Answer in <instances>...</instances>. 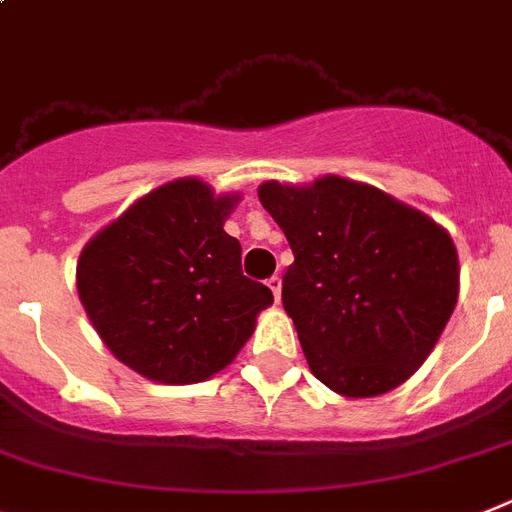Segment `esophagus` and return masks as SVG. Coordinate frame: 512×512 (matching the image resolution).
<instances>
[{
	"instance_id": "obj_1",
	"label": "esophagus",
	"mask_w": 512,
	"mask_h": 512,
	"mask_svg": "<svg viewBox=\"0 0 512 512\" xmlns=\"http://www.w3.org/2000/svg\"><path fill=\"white\" fill-rule=\"evenodd\" d=\"M266 285H269V290L274 292V300L279 303V298H282V277H277V274H274V277H269V282H266Z\"/></svg>"
}]
</instances>
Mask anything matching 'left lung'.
<instances>
[{
  "instance_id": "8db88e82",
  "label": "left lung",
  "mask_w": 512,
  "mask_h": 512,
  "mask_svg": "<svg viewBox=\"0 0 512 512\" xmlns=\"http://www.w3.org/2000/svg\"><path fill=\"white\" fill-rule=\"evenodd\" d=\"M259 199L295 253L282 305L310 373L349 399L412 378L456 308L451 235L419 209L339 176L266 181Z\"/></svg>"
}]
</instances>
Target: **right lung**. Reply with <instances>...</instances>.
Segmentation results:
<instances>
[{"label":"right lung","mask_w":512,"mask_h":512,"mask_svg":"<svg viewBox=\"0 0 512 512\" xmlns=\"http://www.w3.org/2000/svg\"><path fill=\"white\" fill-rule=\"evenodd\" d=\"M238 196L178 178L131 204L80 253L77 292L116 360L157 383H199L235 360L274 303L222 230Z\"/></svg>","instance_id":"add662e5"}]
</instances>
